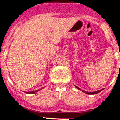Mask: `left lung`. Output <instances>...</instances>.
Instances as JSON below:
<instances>
[{"instance_id":"1","label":"left lung","mask_w":120,"mask_h":120,"mask_svg":"<svg viewBox=\"0 0 120 120\" xmlns=\"http://www.w3.org/2000/svg\"><path fill=\"white\" fill-rule=\"evenodd\" d=\"M75 86L78 90H80V88H79V87H77V86ZM102 90H103V89H101V90H98V91H93V92H91V91H90V92H88V91H83V90H82V91H83V92H85V93H86V94H97V93H99V92H100V91H102Z\"/></svg>"}]
</instances>
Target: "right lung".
Here are the masks:
<instances>
[{
    "label": "right lung",
    "instance_id": "add662e5",
    "mask_svg": "<svg viewBox=\"0 0 120 120\" xmlns=\"http://www.w3.org/2000/svg\"><path fill=\"white\" fill-rule=\"evenodd\" d=\"M39 91V90H37L36 91H29V92H26V93H29V94H33V93H35L36 92Z\"/></svg>",
    "mask_w": 120,
    "mask_h": 120
}]
</instances>
